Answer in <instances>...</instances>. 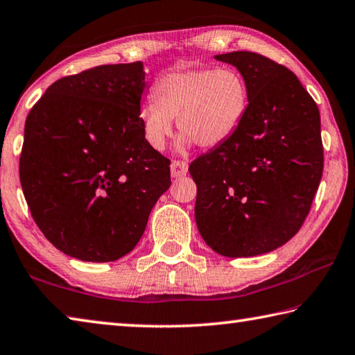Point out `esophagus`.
<instances>
[{
  "mask_svg": "<svg viewBox=\"0 0 355 355\" xmlns=\"http://www.w3.org/2000/svg\"><path fill=\"white\" fill-rule=\"evenodd\" d=\"M189 171V164L184 160H173L171 162V176L173 178H181L185 176Z\"/></svg>",
  "mask_w": 355,
  "mask_h": 355,
  "instance_id": "esophagus-1",
  "label": "esophagus"
}]
</instances>
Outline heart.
Wrapping results in <instances>:
<instances>
[{
  "label": "heart",
  "instance_id": "1",
  "mask_svg": "<svg viewBox=\"0 0 355 355\" xmlns=\"http://www.w3.org/2000/svg\"><path fill=\"white\" fill-rule=\"evenodd\" d=\"M248 85L234 68L178 67L157 79L154 99L141 105L143 137L154 149H164L173 135V118L184 135L182 148L196 141L214 148L229 139L248 109Z\"/></svg>",
  "mask_w": 355,
  "mask_h": 355
}]
</instances>
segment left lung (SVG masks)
Here are the masks:
<instances>
[{
  "mask_svg": "<svg viewBox=\"0 0 355 355\" xmlns=\"http://www.w3.org/2000/svg\"><path fill=\"white\" fill-rule=\"evenodd\" d=\"M239 68L248 109L235 132L191 162L201 237L226 257L270 252L295 237L324 164L318 105L287 67L252 51L215 55Z\"/></svg>",
  "mask_w": 355,
  "mask_h": 355,
  "instance_id": "obj_1",
  "label": "left lung"
}]
</instances>
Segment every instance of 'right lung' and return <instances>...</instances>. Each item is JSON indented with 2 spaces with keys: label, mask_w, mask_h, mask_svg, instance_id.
<instances>
[{
  "label": "right lung",
  "mask_w": 355,
  "mask_h": 355,
  "mask_svg": "<svg viewBox=\"0 0 355 355\" xmlns=\"http://www.w3.org/2000/svg\"><path fill=\"white\" fill-rule=\"evenodd\" d=\"M141 62L99 65L60 78L24 124L20 182L31 215L59 251L114 262L132 251L170 159L148 145L139 110Z\"/></svg>",
  "instance_id": "1"
}]
</instances>
